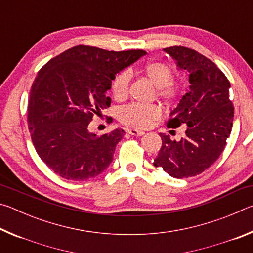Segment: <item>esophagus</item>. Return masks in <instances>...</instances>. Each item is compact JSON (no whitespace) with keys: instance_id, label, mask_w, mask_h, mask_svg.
Instances as JSON below:
<instances>
[{"instance_id":"obj_1","label":"esophagus","mask_w":253,"mask_h":253,"mask_svg":"<svg viewBox=\"0 0 253 253\" xmlns=\"http://www.w3.org/2000/svg\"><path fill=\"white\" fill-rule=\"evenodd\" d=\"M128 132L132 136H143L145 132L142 130H136V129H128Z\"/></svg>"}]
</instances>
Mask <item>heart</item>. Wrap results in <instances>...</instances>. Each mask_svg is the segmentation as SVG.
Wrapping results in <instances>:
<instances>
[{"label": "heart", "mask_w": 253, "mask_h": 253, "mask_svg": "<svg viewBox=\"0 0 253 253\" xmlns=\"http://www.w3.org/2000/svg\"><path fill=\"white\" fill-rule=\"evenodd\" d=\"M130 74H138L146 78L156 87L157 97L168 105H174L185 93V84L181 80L173 79V70L170 66L163 61H148L138 70L130 69L118 72L111 83V93L116 101L127 99L130 88ZM162 116V108L157 105L140 106L129 105L119 113V119L124 125L137 129L148 127Z\"/></svg>", "instance_id": "heart-1"}]
</instances>
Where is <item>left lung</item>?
<instances>
[{"label": "left lung", "instance_id": "left-lung-1", "mask_svg": "<svg viewBox=\"0 0 253 253\" xmlns=\"http://www.w3.org/2000/svg\"><path fill=\"white\" fill-rule=\"evenodd\" d=\"M188 71V92L182 97L168 122L169 128L186 125L179 142L161 134L162 147L154 160L175 178L193 177L216 162L232 129L234 107L229 79L209 58L186 46L164 49Z\"/></svg>", "mask_w": 253, "mask_h": 253}]
</instances>
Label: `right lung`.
Wrapping results in <instances>:
<instances>
[{"instance_id": "obj_1", "label": "right lung", "mask_w": 253, "mask_h": 253, "mask_svg": "<svg viewBox=\"0 0 253 253\" xmlns=\"http://www.w3.org/2000/svg\"><path fill=\"white\" fill-rule=\"evenodd\" d=\"M144 54V50L81 44L49 60L38 72L30 91L28 125L38 155L55 174L87 181L110 165L125 131L117 128L97 136L88 125L110 106L105 93L115 75ZM107 123L113 118L107 117Z\"/></svg>"}]
</instances>
